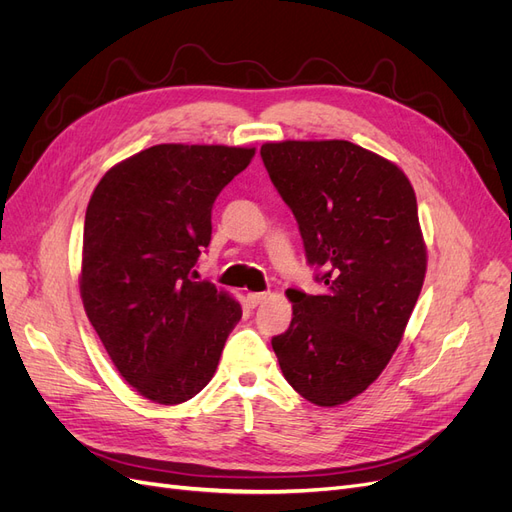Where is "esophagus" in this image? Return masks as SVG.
Segmentation results:
<instances>
[{"label": "esophagus", "instance_id": "34e87169", "mask_svg": "<svg viewBox=\"0 0 512 512\" xmlns=\"http://www.w3.org/2000/svg\"><path fill=\"white\" fill-rule=\"evenodd\" d=\"M268 297H270V293H249V295H246V301H249L251 308H257V306H261L263 301H266Z\"/></svg>", "mask_w": 512, "mask_h": 512}]
</instances>
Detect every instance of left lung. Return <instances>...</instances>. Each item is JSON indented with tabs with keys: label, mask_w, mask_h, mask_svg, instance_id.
I'll use <instances>...</instances> for the list:
<instances>
[{
	"label": "left lung",
	"mask_w": 512,
	"mask_h": 512,
	"mask_svg": "<svg viewBox=\"0 0 512 512\" xmlns=\"http://www.w3.org/2000/svg\"><path fill=\"white\" fill-rule=\"evenodd\" d=\"M261 158L325 285L320 295L287 291L293 318L272 348L306 401L344 405L386 369L420 297L415 192L399 166L350 141L266 143Z\"/></svg>",
	"instance_id": "1"
}]
</instances>
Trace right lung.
I'll use <instances>...</instances> for the list:
<instances>
[{"label":"right lung","mask_w":512,"mask_h":512,"mask_svg":"<svg viewBox=\"0 0 512 512\" xmlns=\"http://www.w3.org/2000/svg\"><path fill=\"white\" fill-rule=\"evenodd\" d=\"M255 147L162 143L111 166L86 208L80 293L124 380L179 405L215 375L242 308L194 266L221 189Z\"/></svg>","instance_id":"1"}]
</instances>
